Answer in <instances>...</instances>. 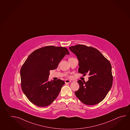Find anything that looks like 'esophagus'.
<instances>
[{
	"label": "esophagus",
	"mask_w": 130,
	"mask_h": 130,
	"mask_svg": "<svg viewBox=\"0 0 130 130\" xmlns=\"http://www.w3.org/2000/svg\"><path fill=\"white\" fill-rule=\"evenodd\" d=\"M70 82H71V80H70L69 79H66L65 81V83H69Z\"/></svg>",
	"instance_id": "1"
}]
</instances>
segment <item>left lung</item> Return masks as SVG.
<instances>
[{
  "instance_id": "left-lung-1",
  "label": "left lung",
  "mask_w": 130,
  "mask_h": 130,
  "mask_svg": "<svg viewBox=\"0 0 130 130\" xmlns=\"http://www.w3.org/2000/svg\"><path fill=\"white\" fill-rule=\"evenodd\" d=\"M79 61L78 72L88 73L90 77L86 82L79 80V89L74 93L82 103L94 105L106 97L112 84L111 64L95 48L84 45L69 47Z\"/></svg>"
}]
</instances>
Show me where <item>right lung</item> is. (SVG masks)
Segmentation results:
<instances>
[{
  "label": "right lung",
  "mask_w": 130,
  "mask_h": 130,
  "mask_svg": "<svg viewBox=\"0 0 130 130\" xmlns=\"http://www.w3.org/2000/svg\"><path fill=\"white\" fill-rule=\"evenodd\" d=\"M65 47L46 46L33 51L20 70L22 89L31 103L38 106H48L58 96L63 80H48L50 71L56 69L65 55Z\"/></svg>",
  "instance_id": "right-lung-1"
}]
</instances>
